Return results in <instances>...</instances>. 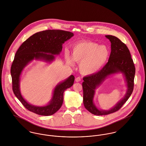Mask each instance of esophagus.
Returning <instances> with one entry per match:
<instances>
[{
    "mask_svg": "<svg viewBox=\"0 0 146 146\" xmlns=\"http://www.w3.org/2000/svg\"><path fill=\"white\" fill-rule=\"evenodd\" d=\"M75 81H76V82H79L81 81V78H80V77H78V78H76V79H75Z\"/></svg>",
    "mask_w": 146,
    "mask_h": 146,
    "instance_id": "34e87169",
    "label": "esophagus"
}]
</instances>
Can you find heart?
Here are the masks:
<instances>
[{"instance_id":"1","label":"heart","mask_w":146,"mask_h":146,"mask_svg":"<svg viewBox=\"0 0 146 146\" xmlns=\"http://www.w3.org/2000/svg\"><path fill=\"white\" fill-rule=\"evenodd\" d=\"M108 47L91 41L81 42L75 45L71 51V56L66 54L67 64L73 65L74 62L80 64V72L85 75H92L104 66L110 56Z\"/></svg>"}]
</instances>
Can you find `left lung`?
<instances>
[{
    "label": "left lung",
    "mask_w": 146,
    "mask_h": 146,
    "mask_svg": "<svg viewBox=\"0 0 146 146\" xmlns=\"http://www.w3.org/2000/svg\"><path fill=\"white\" fill-rule=\"evenodd\" d=\"M111 42V52L108 62L98 72L83 78V103L85 108L96 115H108L118 111L131 95L134 88L135 68L129 49L117 37L106 36ZM121 73L123 74L127 86L125 96L112 108L109 110H99L93 103L95 90L109 76Z\"/></svg>",
    "instance_id": "left-lung-1"
}]
</instances>
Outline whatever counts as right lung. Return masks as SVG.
I'll return each instance as SVG.
<instances>
[{"label": "right lung", "mask_w": 146, "mask_h": 146, "mask_svg": "<svg viewBox=\"0 0 146 146\" xmlns=\"http://www.w3.org/2000/svg\"><path fill=\"white\" fill-rule=\"evenodd\" d=\"M73 36V33L62 30L41 31L29 37L17 50L11 69L12 89L15 96L28 110L48 116L54 114L62 106L64 92L74 84L75 77L72 75L56 86L51 99L44 106L32 105L23 98L20 89V76L25 67L34 60L52 62L55 59L54 55H58L62 51V44Z\"/></svg>", "instance_id": "1"}]
</instances>
